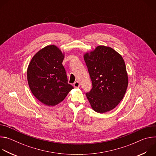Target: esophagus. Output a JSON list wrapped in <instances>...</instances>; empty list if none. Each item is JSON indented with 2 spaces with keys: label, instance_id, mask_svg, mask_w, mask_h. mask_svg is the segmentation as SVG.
Returning a JSON list of instances; mask_svg holds the SVG:
<instances>
[{
  "label": "esophagus",
  "instance_id": "esophagus-1",
  "mask_svg": "<svg viewBox=\"0 0 156 156\" xmlns=\"http://www.w3.org/2000/svg\"><path fill=\"white\" fill-rule=\"evenodd\" d=\"M73 86L75 87V88H78L80 87V83L78 81H76L73 84Z\"/></svg>",
  "mask_w": 156,
  "mask_h": 156
}]
</instances>
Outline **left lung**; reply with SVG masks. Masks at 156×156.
Returning <instances> with one entry per match:
<instances>
[{"instance_id": "1", "label": "left lung", "mask_w": 156, "mask_h": 156, "mask_svg": "<svg viewBox=\"0 0 156 156\" xmlns=\"http://www.w3.org/2000/svg\"><path fill=\"white\" fill-rule=\"evenodd\" d=\"M83 57L92 81L93 88L86 93L92 108L100 114L112 110L123 99L128 84L122 56L112 48L98 46Z\"/></svg>"}]
</instances>
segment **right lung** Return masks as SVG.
Returning a JSON list of instances; mask_svg holds the SVG:
<instances>
[{
    "label": "right lung",
    "mask_w": 156,
    "mask_h": 156,
    "mask_svg": "<svg viewBox=\"0 0 156 156\" xmlns=\"http://www.w3.org/2000/svg\"><path fill=\"white\" fill-rule=\"evenodd\" d=\"M64 57L65 52L57 46L49 45L36 52L28 65L27 80L30 90L44 105H57L73 90L62 65Z\"/></svg>",
    "instance_id": "obj_1"
}]
</instances>
